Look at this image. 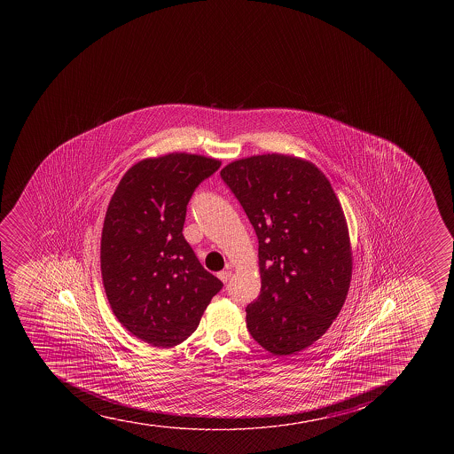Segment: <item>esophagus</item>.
I'll use <instances>...</instances> for the list:
<instances>
[{"mask_svg":"<svg viewBox=\"0 0 454 454\" xmlns=\"http://www.w3.org/2000/svg\"><path fill=\"white\" fill-rule=\"evenodd\" d=\"M231 275H232V272L231 270H220L219 274H217V277H219L220 281L222 283H228V279L231 278Z\"/></svg>","mask_w":454,"mask_h":454,"instance_id":"34e87169","label":"esophagus"}]
</instances>
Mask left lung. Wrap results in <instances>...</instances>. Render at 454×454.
Segmentation results:
<instances>
[{
  "instance_id": "obj_1",
  "label": "left lung",
  "mask_w": 454,
  "mask_h": 454,
  "mask_svg": "<svg viewBox=\"0 0 454 454\" xmlns=\"http://www.w3.org/2000/svg\"><path fill=\"white\" fill-rule=\"evenodd\" d=\"M259 239L262 287L247 328L270 354L318 340L337 318L352 278L340 201L314 162L284 153L241 158L220 170Z\"/></svg>"
}]
</instances>
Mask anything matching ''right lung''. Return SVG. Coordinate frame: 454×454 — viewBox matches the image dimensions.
<instances>
[{
    "instance_id": "right-lung-1",
    "label": "right lung",
    "mask_w": 454,
    "mask_h": 454,
    "mask_svg": "<svg viewBox=\"0 0 454 454\" xmlns=\"http://www.w3.org/2000/svg\"><path fill=\"white\" fill-rule=\"evenodd\" d=\"M220 164L186 153L145 158L109 201L100 241L105 293L118 321L151 346L186 340L223 286L182 234L193 191Z\"/></svg>"
}]
</instances>
